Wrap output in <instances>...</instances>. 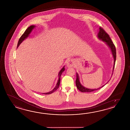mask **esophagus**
Wrapping results in <instances>:
<instances>
[{"label": "esophagus", "mask_w": 130, "mask_h": 130, "mask_svg": "<svg viewBox=\"0 0 130 130\" xmlns=\"http://www.w3.org/2000/svg\"><path fill=\"white\" fill-rule=\"evenodd\" d=\"M66 66L68 67H72L73 66V64H74V62L73 61V60L69 59L66 62Z\"/></svg>", "instance_id": "34e87169"}]
</instances>
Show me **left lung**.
<instances>
[{"mask_svg":"<svg viewBox=\"0 0 130 130\" xmlns=\"http://www.w3.org/2000/svg\"><path fill=\"white\" fill-rule=\"evenodd\" d=\"M97 37H98V38L99 39L102 40V41L104 42H105L106 44L110 49V51L111 52L112 55V56H113V59H114L113 69H112V72H113V70H114V66H115V61H116V50L115 46L114 44H113V42L111 41V40L109 35L105 32V30H104V29H102V28H100V31H99V33L98 34ZM112 75V73L111 75ZM109 81H108L107 83L105 84L104 85H103V86H102L101 87H100L99 88H88L85 87L83 85H82V84L80 83V78H79V75L77 73V78H76V85L77 86V88L80 91H81L82 92H90L94 91H96V90H98L99 89L102 88V87H103L104 86H105V85L108 83Z\"/></svg>","mask_w":130,"mask_h":130,"instance_id":"left-lung-1","label":"left lung"}]
</instances>
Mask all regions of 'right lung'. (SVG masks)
Segmentation results:
<instances>
[{
	"mask_svg": "<svg viewBox=\"0 0 130 130\" xmlns=\"http://www.w3.org/2000/svg\"><path fill=\"white\" fill-rule=\"evenodd\" d=\"M35 27H36L35 25H30V26H29V27L27 29L25 30V32L23 33V34L22 36H21V37L20 38V39H19V42H18V43L17 48L20 46V44H21V43H22V42L25 39H26L28 37H29V36H30V33L31 32L32 30H33V29ZM64 70H65V68H64V66L62 67V68L60 70V71H59V72L58 74V82H57V84H56V85L55 87L54 88V89H53V90H52L51 91H49V92H46V93H42V94H51V93H53V92L56 91L58 88L59 86V85H60V77H61V74H62L63 72H64Z\"/></svg>",
	"mask_w": 130,
	"mask_h": 130,
	"instance_id": "obj_1",
	"label": "right lung"
}]
</instances>
